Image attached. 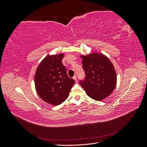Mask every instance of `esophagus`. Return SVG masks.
<instances>
[{"instance_id": "obj_1", "label": "esophagus", "mask_w": 147, "mask_h": 147, "mask_svg": "<svg viewBox=\"0 0 147 147\" xmlns=\"http://www.w3.org/2000/svg\"><path fill=\"white\" fill-rule=\"evenodd\" d=\"M73 78L75 80V82H77V76H76V75H74V77H73Z\"/></svg>"}]
</instances>
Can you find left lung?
Wrapping results in <instances>:
<instances>
[{"instance_id": "obj_1", "label": "left lung", "mask_w": 147, "mask_h": 147, "mask_svg": "<svg viewBox=\"0 0 147 147\" xmlns=\"http://www.w3.org/2000/svg\"><path fill=\"white\" fill-rule=\"evenodd\" d=\"M85 78L80 81L87 95L100 101L110 95L116 87L117 77L112 62L102 53L80 56Z\"/></svg>"}]
</instances>
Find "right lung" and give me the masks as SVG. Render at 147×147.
Listing matches in <instances>:
<instances>
[{"label":"right lung","instance_id":"1","mask_svg":"<svg viewBox=\"0 0 147 147\" xmlns=\"http://www.w3.org/2000/svg\"><path fill=\"white\" fill-rule=\"evenodd\" d=\"M64 55H48L37 67L34 77L35 90L48 104L58 105L67 98L75 83L62 63Z\"/></svg>","mask_w":147,"mask_h":147}]
</instances>
